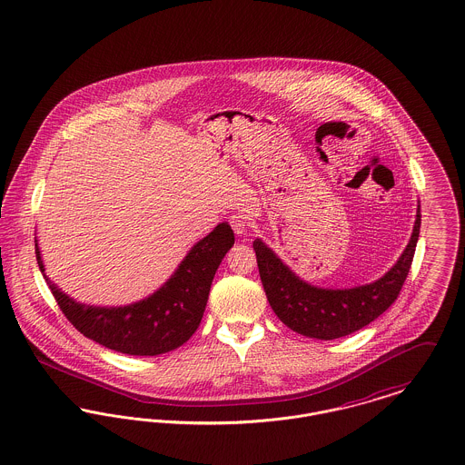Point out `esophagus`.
<instances>
[{
	"instance_id": "1",
	"label": "esophagus",
	"mask_w": 465,
	"mask_h": 465,
	"mask_svg": "<svg viewBox=\"0 0 465 465\" xmlns=\"http://www.w3.org/2000/svg\"><path fill=\"white\" fill-rule=\"evenodd\" d=\"M230 224H232V228H233V232H235L237 235H246L247 221L244 216H241V214L230 216Z\"/></svg>"
}]
</instances>
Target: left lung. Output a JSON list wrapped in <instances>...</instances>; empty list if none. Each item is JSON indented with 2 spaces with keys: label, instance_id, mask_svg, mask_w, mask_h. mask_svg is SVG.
<instances>
[{
  "label": "left lung",
  "instance_id": "8db88e82",
  "mask_svg": "<svg viewBox=\"0 0 465 465\" xmlns=\"http://www.w3.org/2000/svg\"><path fill=\"white\" fill-rule=\"evenodd\" d=\"M421 213L416 211L410 244L397 263L378 281L363 286L331 290L305 282L262 239L252 242L262 284L277 318L293 331L331 341L367 327L397 301L408 277L416 242L420 237Z\"/></svg>",
  "mask_w": 465,
  "mask_h": 465
}]
</instances>
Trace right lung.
Segmentation results:
<instances>
[{"label": "right lung", "mask_w": 465, "mask_h": 465, "mask_svg": "<svg viewBox=\"0 0 465 465\" xmlns=\"http://www.w3.org/2000/svg\"><path fill=\"white\" fill-rule=\"evenodd\" d=\"M233 242L232 226L219 223L190 249L160 290L121 307H96L70 299L45 275L36 239L35 252L59 309L87 339L124 355L156 356L183 346L196 331L214 273Z\"/></svg>", "instance_id": "1"}]
</instances>
